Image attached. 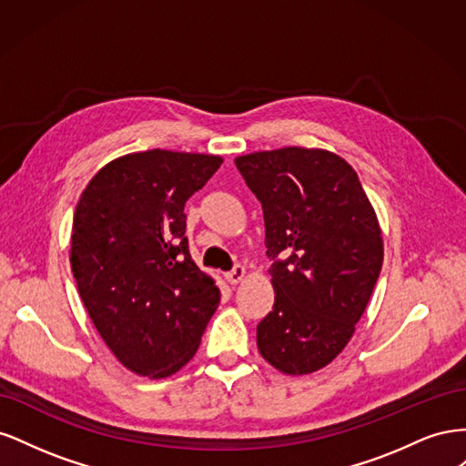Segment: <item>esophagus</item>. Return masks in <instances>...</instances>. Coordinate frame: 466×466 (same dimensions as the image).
Wrapping results in <instances>:
<instances>
[{"instance_id": "34e87169", "label": "esophagus", "mask_w": 466, "mask_h": 466, "mask_svg": "<svg viewBox=\"0 0 466 466\" xmlns=\"http://www.w3.org/2000/svg\"><path fill=\"white\" fill-rule=\"evenodd\" d=\"M245 276V268L241 264H235L233 270L225 272V279L229 281V284H237V281H241Z\"/></svg>"}]
</instances>
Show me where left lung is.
Returning a JSON list of instances; mask_svg holds the SVG:
<instances>
[{"label":"left lung","mask_w":466,"mask_h":466,"mask_svg":"<svg viewBox=\"0 0 466 466\" xmlns=\"http://www.w3.org/2000/svg\"><path fill=\"white\" fill-rule=\"evenodd\" d=\"M262 204L276 291L257 327L266 361L289 375L330 363L354 334L383 266V238L361 182L324 149L284 147L237 157Z\"/></svg>","instance_id":"8db88e82"}]
</instances>
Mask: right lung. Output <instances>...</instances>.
<instances>
[{
    "mask_svg": "<svg viewBox=\"0 0 466 466\" xmlns=\"http://www.w3.org/2000/svg\"><path fill=\"white\" fill-rule=\"evenodd\" d=\"M221 157L151 149L124 155L83 190L72 228V272L112 354L144 377L192 360L219 289L194 264L185 204Z\"/></svg>",
    "mask_w": 466,
    "mask_h": 466,
    "instance_id": "add662e5",
    "label": "right lung"
}]
</instances>
